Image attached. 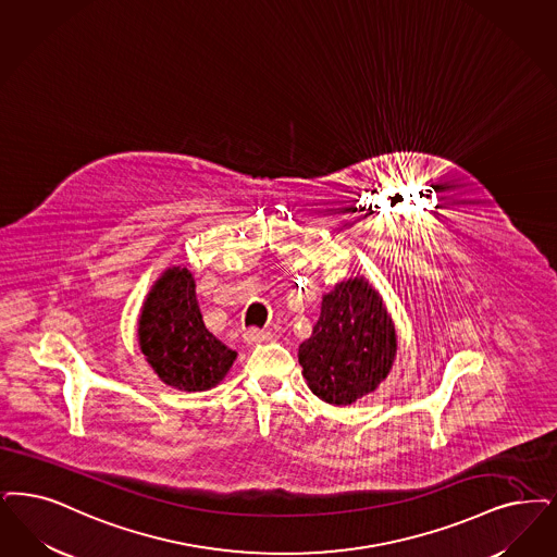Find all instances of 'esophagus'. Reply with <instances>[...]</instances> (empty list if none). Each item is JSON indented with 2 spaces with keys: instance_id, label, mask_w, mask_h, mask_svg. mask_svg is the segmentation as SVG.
<instances>
[{
  "instance_id": "esophagus-1",
  "label": "esophagus",
  "mask_w": 557,
  "mask_h": 557,
  "mask_svg": "<svg viewBox=\"0 0 557 557\" xmlns=\"http://www.w3.org/2000/svg\"><path fill=\"white\" fill-rule=\"evenodd\" d=\"M269 339H273V335L269 334V332H263V330H257V327H250V330L245 332V342L248 346L263 344V342H269Z\"/></svg>"
}]
</instances>
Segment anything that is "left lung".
Listing matches in <instances>:
<instances>
[{"instance_id": "8db88e82", "label": "left lung", "mask_w": 557, "mask_h": 557, "mask_svg": "<svg viewBox=\"0 0 557 557\" xmlns=\"http://www.w3.org/2000/svg\"><path fill=\"white\" fill-rule=\"evenodd\" d=\"M398 350L396 330L377 289L350 277L323 294L321 314L298 362L312 394L348 406L375 392L392 371Z\"/></svg>"}]
</instances>
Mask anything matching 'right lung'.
<instances>
[{
    "label": "right lung",
    "mask_w": 557,
    "mask_h": 557,
    "mask_svg": "<svg viewBox=\"0 0 557 557\" xmlns=\"http://www.w3.org/2000/svg\"><path fill=\"white\" fill-rule=\"evenodd\" d=\"M138 346L157 377L182 392L215 387L236 360L200 314L195 277L186 268L161 273L138 317Z\"/></svg>",
    "instance_id": "add662e5"
}]
</instances>
